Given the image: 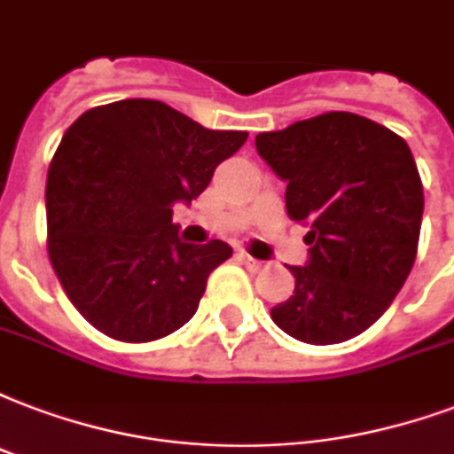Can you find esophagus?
<instances>
[{
  "label": "esophagus",
  "mask_w": 454,
  "mask_h": 454,
  "mask_svg": "<svg viewBox=\"0 0 454 454\" xmlns=\"http://www.w3.org/2000/svg\"><path fill=\"white\" fill-rule=\"evenodd\" d=\"M237 258H239L241 263L247 265L248 270H254V272H258V270H263V261H258V258H254V255H248V254H244V251H239V254H237Z\"/></svg>",
  "instance_id": "1"
}]
</instances>
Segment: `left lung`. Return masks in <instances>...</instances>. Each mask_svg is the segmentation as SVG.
<instances>
[{"instance_id":"8db88e82","label":"left lung","mask_w":454,"mask_h":454,"mask_svg":"<svg viewBox=\"0 0 454 454\" xmlns=\"http://www.w3.org/2000/svg\"><path fill=\"white\" fill-rule=\"evenodd\" d=\"M287 182V213L309 224V261L289 268L294 294L272 306L299 342L361 335L393 304L417 258L424 186L404 138L352 112H325L255 136Z\"/></svg>"}]
</instances>
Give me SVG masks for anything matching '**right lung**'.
I'll return each mask as SVG.
<instances>
[{
  "mask_svg": "<svg viewBox=\"0 0 454 454\" xmlns=\"http://www.w3.org/2000/svg\"><path fill=\"white\" fill-rule=\"evenodd\" d=\"M247 138L141 98L93 107L67 129L47 172V254L93 328L153 342L189 323L231 248L184 244L172 206L199 199Z\"/></svg>",
  "mask_w": 454,
  "mask_h": 454,
  "instance_id": "add662e5",
  "label": "right lung"
}]
</instances>
